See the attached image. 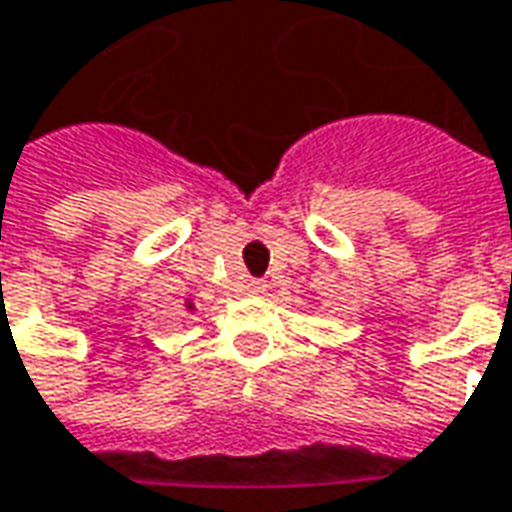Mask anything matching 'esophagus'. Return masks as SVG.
Returning <instances> with one entry per match:
<instances>
[{"mask_svg":"<svg viewBox=\"0 0 512 512\" xmlns=\"http://www.w3.org/2000/svg\"><path fill=\"white\" fill-rule=\"evenodd\" d=\"M244 291L252 293V296H257V293H263V291H266V280H246Z\"/></svg>","mask_w":512,"mask_h":512,"instance_id":"obj_1","label":"esophagus"}]
</instances>
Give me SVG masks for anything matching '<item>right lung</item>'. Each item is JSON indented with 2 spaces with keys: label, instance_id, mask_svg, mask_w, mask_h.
I'll return each instance as SVG.
<instances>
[{
  "label": "right lung",
  "instance_id": "right-lung-1",
  "mask_svg": "<svg viewBox=\"0 0 512 512\" xmlns=\"http://www.w3.org/2000/svg\"><path fill=\"white\" fill-rule=\"evenodd\" d=\"M185 307H188V310H194V305H191V302H188V305H185Z\"/></svg>",
  "mask_w": 512,
  "mask_h": 512
}]
</instances>
